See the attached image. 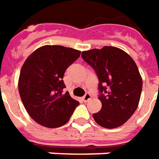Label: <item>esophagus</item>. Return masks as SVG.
Returning <instances> with one entry per match:
<instances>
[{
    "label": "esophagus",
    "instance_id": "obj_1",
    "mask_svg": "<svg viewBox=\"0 0 159 159\" xmlns=\"http://www.w3.org/2000/svg\"><path fill=\"white\" fill-rule=\"evenodd\" d=\"M91 98H92V95H91L89 93H87L83 97V100H84L85 102H87V101H89V100H90Z\"/></svg>",
    "mask_w": 159,
    "mask_h": 159
}]
</instances>
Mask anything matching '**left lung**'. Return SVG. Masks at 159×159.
Segmentation results:
<instances>
[{"label":"left lung","mask_w":159,"mask_h":159,"mask_svg":"<svg viewBox=\"0 0 159 159\" xmlns=\"http://www.w3.org/2000/svg\"><path fill=\"white\" fill-rule=\"evenodd\" d=\"M81 56L99 81L102 107L93 114L94 120L108 129L121 126L136 111L142 92V77L135 61L120 48L108 46L84 51Z\"/></svg>","instance_id":"obj_1"}]
</instances>
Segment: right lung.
<instances>
[{
  "label": "right lung",
  "instance_id": "1",
  "mask_svg": "<svg viewBox=\"0 0 159 159\" xmlns=\"http://www.w3.org/2000/svg\"><path fill=\"white\" fill-rule=\"evenodd\" d=\"M80 51L63 46L47 45L27 57L20 73L18 89L25 109L35 122L56 128L68 122L79 101L68 92L63 77Z\"/></svg>",
  "mask_w": 159,
  "mask_h": 159
}]
</instances>
